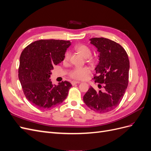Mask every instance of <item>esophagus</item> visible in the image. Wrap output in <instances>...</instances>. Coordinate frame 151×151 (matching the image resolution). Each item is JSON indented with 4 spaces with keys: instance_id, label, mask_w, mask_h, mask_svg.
<instances>
[{
    "instance_id": "obj_1",
    "label": "esophagus",
    "mask_w": 151,
    "mask_h": 151,
    "mask_svg": "<svg viewBox=\"0 0 151 151\" xmlns=\"http://www.w3.org/2000/svg\"><path fill=\"white\" fill-rule=\"evenodd\" d=\"M79 83H80V82H79V81H72V82H71V84H72V85H74V84H79Z\"/></svg>"
}]
</instances>
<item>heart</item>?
<instances>
[{
    "mask_svg": "<svg viewBox=\"0 0 151 151\" xmlns=\"http://www.w3.org/2000/svg\"><path fill=\"white\" fill-rule=\"evenodd\" d=\"M75 50L81 55L84 58H87V60H91V50L88 46L85 45H77L75 47ZM70 53L67 52L65 53L64 56V62H67L69 59ZM91 72V70L88 67H77L70 73V76L73 79L77 80H83L86 79Z\"/></svg>",
    "mask_w": 151,
    "mask_h": 151,
    "instance_id": "b5f03b06",
    "label": "heart"
}]
</instances>
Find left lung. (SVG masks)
Segmentation results:
<instances>
[{"mask_svg": "<svg viewBox=\"0 0 151 151\" xmlns=\"http://www.w3.org/2000/svg\"><path fill=\"white\" fill-rule=\"evenodd\" d=\"M90 43L97 48L99 61L96 66V83L104 84V92L90 87L83 97L84 103L94 111L103 113L118 106L129 83L130 63L120 45L104 38H93ZM99 86H101L98 84Z\"/></svg>", "mask_w": 151, "mask_h": 151, "instance_id": "1", "label": "left lung"}]
</instances>
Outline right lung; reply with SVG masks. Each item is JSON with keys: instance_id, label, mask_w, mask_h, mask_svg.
<instances>
[{"instance_id": "add662e5", "label": "right lung", "mask_w": 151, "mask_h": 151, "mask_svg": "<svg viewBox=\"0 0 151 151\" xmlns=\"http://www.w3.org/2000/svg\"><path fill=\"white\" fill-rule=\"evenodd\" d=\"M70 41L40 40L22 52L19 79L26 99L41 109L53 108L66 99L72 84L62 81L53 85L50 79L53 66L64 60Z\"/></svg>"}]
</instances>
